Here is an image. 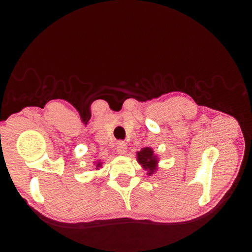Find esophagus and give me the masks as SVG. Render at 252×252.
Segmentation results:
<instances>
[{
    "mask_svg": "<svg viewBox=\"0 0 252 252\" xmlns=\"http://www.w3.org/2000/svg\"><path fill=\"white\" fill-rule=\"evenodd\" d=\"M127 151V145L124 141H118L117 142V153L120 155H125Z\"/></svg>",
    "mask_w": 252,
    "mask_h": 252,
    "instance_id": "esophagus-1",
    "label": "esophagus"
}]
</instances>
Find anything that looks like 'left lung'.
I'll return each mask as SVG.
<instances>
[{"instance_id":"obj_1","label":"left lung","mask_w":252,"mask_h":252,"mask_svg":"<svg viewBox=\"0 0 252 252\" xmlns=\"http://www.w3.org/2000/svg\"><path fill=\"white\" fill-rule=\"evenodd\" d=\"M137 160L139 164L142 165V168L148 171V174L151 175L157 170V163H158V158L154 154V150L146 147L142 148L140 151L137 153Z\"/></svg>"}]
</instances>
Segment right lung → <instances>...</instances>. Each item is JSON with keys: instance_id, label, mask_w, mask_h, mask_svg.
Wrapping results in <instances>:
<instances>
[{"instance_id": "obj_1", "label": "right lung", "mask_w": 252, "mask_h": 252, "mask_svg": "<svg viewBox=\"0 0 252 252\" xmlns=\"http://www.w3.org/2000/svg\"><path fill=\"white\" fill-rule=\"evenodd\" d=\"M95 163H96V162H95ZM101 165H102L101 162H97V163H96V168H99V167H101Z\"/></svg>"}]
</instances>
